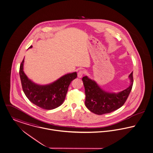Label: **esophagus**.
<instances>
[{"label": "esophagus", "instance_id": "34e87169", "mask_svg": "<svg viewBox=\"0 0 153 153\" xmlns=\"http://www.w3.org/2000/svg\"><path fill=\"white\" fill-rule=\"evenodd\" d=\"M84 74V71H80L78 72L77 76L79 78H82Z\"/></svg>", "mask_w": 153, "mask_h": 153}]
</instances>
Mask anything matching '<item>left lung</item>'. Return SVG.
<instances>
[{
  "label": "left lung",
  "instance_id": "8db88e82",
  "mask_svg": "<svg viewBox=\"0 0 153 153\" xmlns=\"http://www.w3.org/2000/svg\"><path fill=\"white\" fill-rule=\"evenodd\" d=\"M129 78V86L118 93H115L106 92L93 80L87 76L83 77L86 107L97 115L108 114L120 108L126 102L131 90L133 84V71L130 74Z\"/></svg>",
  "mask_w": 153,
  "mask_h": 153
}]
</instances>
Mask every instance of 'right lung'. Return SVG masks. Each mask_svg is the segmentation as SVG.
<instances>
[{"label": "right lung", "instance_id": "add662e5", "mask_svg": "<svg viewBox=\"0 0 153 153\" xmlns=\"http://www.w3.org/2000/svg\"><path fill=\"white\" fill-rule=\"evenodd\" d=\"M30 46L29 48H31ZM24 58L20 67L19 74L24 93L34 104L44 109H53L61 105L67 94L68 87L77 77V73L66 74L54 82L47 85H39L28 78L23 71Z\"/></svg>", "mask_w": 153, "mask_h": 153}]
</instances>
